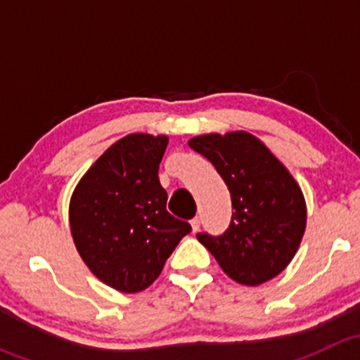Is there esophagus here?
Instances as JSON below:
<instances>
[{
    "instance_id": "34e87169",
    "label": "esophagus",
    "mask_w": 360,
    "mask_h": 360,
    "mask_svg": "<svg viewBox=\"0 0 360 360\" xmlns=\"http://www.w3.org/2000/svg\"><path fill=\"white\" fill-rule=\"evenodd\" d=\"M191 224V230H193V233H197L198 230H200V217H193V219L190 221Z\"/></svg>"
}]
</instances>
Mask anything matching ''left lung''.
<instances>
[{"label": "left lung", "mask_w": 360, "mask_h": 360, "mask_svg": "<svg viewBox=\"0 0 360 360\" xmlns=\"http://www.w3.org/2000/svg\"><path fill=\"white\" fill-rule=\"evenodd\" d=\"M190 148L216 167L231 195V221L223 235L198 233L224 274L244 285L277 277L294 257L307 226L300 184L252 134L237 130L190 139Z\"/></svg>", "instance_id": "8db88e82"}]
</instances>
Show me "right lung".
<instances>
[{
  "label": "right lung",
  "mask_w": 360,
  "mask_h": 360,
  "mask_svg": "<svg viewBox=\"0 0 360 360\" xmlns=\"http://www.w3.org/2000/svg\"><path fill=\"white\" fill-rule=\"evenodd\" d=\"M167 136L130 134L86 170L69 202V224L79 256L99 281L139 292L162 274L167 257L191 231L167 212L158 167Z\"/></svg>",
  "instance_id": "add662e5"
}]
</instances>
